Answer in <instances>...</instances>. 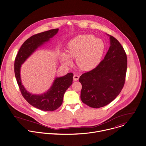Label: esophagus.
<instances>
[{"label":"esophagus","mask_w":146,"mask_h":146,"mask_svg":"<svg viewBox=\"0 0 146 146\" xmlns=\"http://www.w3.org/2000/svg\"><path fill=\"white\" fill-rule=\"evenodd\" d=\"M79 78V77L78 76L76 75V74L73 76V80L74 81H77L78 80Z\"/></svg>","instance_id":"1"}]
</instances>
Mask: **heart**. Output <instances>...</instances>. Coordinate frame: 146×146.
<instances>
[{"label": "heart", "instance_id": "b5f03b06", "mask_svg": "<svg viewBox=\"0 0 146 146\" xmlns=\"http://www.w3.org/2000/svg\"><path fill=\"white\" fill-rule=\"evenodd\" d=\"M105 50L104 42L91 34H83L72 39L68 45L67 52L60 53L63 64L69 66L72 58H76L77 65L83 70L96 67L100 62Z\"/></svg>", "mask_w": 146, "mask_h": 146}]
</instances>
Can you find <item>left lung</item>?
Masks as SVG:
<instances>
[{
    "label": "left lung",
    "instance_id": "1",
    "mask_svg": "<svg viewBox=\"0 0 146 146\" xmlns=\"http://www.w3.org/2000/svg\"><path fill=\"white\" fill-rule=\"evenodd\" d=\"M103 60L94 69L80 76L82 101L92 108L104 107L113 101L123 87L127 67L125 52L112 35Z\"/></svg>",
    "mask_w": 146,
    "mask_h": 146
}]
</instances>
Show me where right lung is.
<instances>
[{"label":"right lung","instance_id":"add662e5","mask_svg":"<svg viewBox=\"0 0 146 146\" xmlns=\"http://www.w3.org/2000/svg\"><path fill=\"white\" fill-rule=\"evenodd\" d=\"M59 29L35 34L26 40L21 47L14 62V73L23 97L34 107L44 111H53L62 104L64 93L72 85L73 74L67 73L64 76L56 77L50 88L40 94H32L22 84L21 68L25 60L36 50L50 40L58 32Z\"/></svg>","mask_w":146,"mask_h":146}]
</instances>
